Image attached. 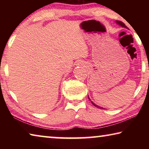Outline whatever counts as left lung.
Returning a JSON list of instances; mask_svg holds the SVG:
<instances>
[{"instance_id":"8db88e82","label":"left lung","mask_w":149,"mask_h":149,"mask_svg":"<svg viewBox=\"0 0 149 149\" xmlns=\"http://www.w3.org/2000/svg\"><path fill=\"white\" fill-rule=\"evenodd\" d=\"M116 23L118 25H119V26H120L121 27H125V28H126V29H127V26H125V25L123 23V22H120V21H118V20H116ZM88 98H89V99L91 100V99H89V96H88ZM91 102H92V104L95 106V107H96L97 108H100V109H104V108H102V107H99V106H98V105H97V104H95L94 102H92L91 100Z\"/></svg>"}]
</instances>
